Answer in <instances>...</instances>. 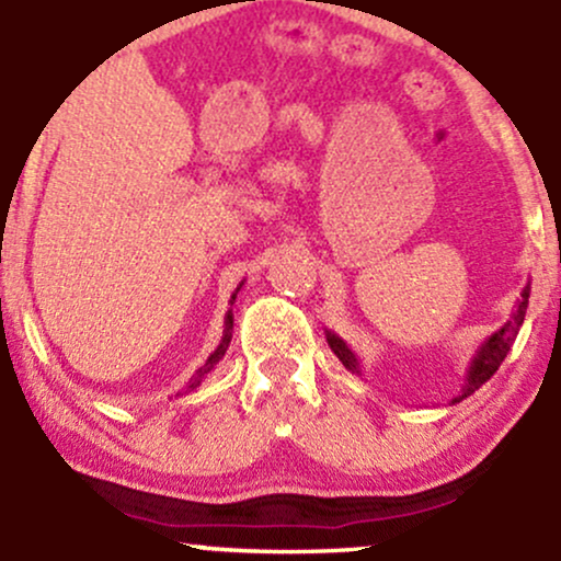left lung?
Segmentation results:
<instances>
[{
  "label": "left lung",
  "instance_id": "left-lung-1",
  "mask_svg": "<svg viewBox=\"0 0 561 561\" xmlns=\"http://www.w3.org/2000/svg\"><path fill=\"white\" fill-rule=\"evenodd\" d=\"M527 300H530V282H527V285L523 287V293H519V298L512 308V317L506 319V324L501 327V330H495L491 337H488L485 343H482L478 351H474L472 362H469V366H467L465 382H461V392L450 403L465 401L467 396H472L474 390L482 388V385H485L488 379H491L495 371H499L501 362H504L506 353L512 351L514 340H517L519 327H523L525 311H527ZM327 343H330L332 353L340 358V362H343V366L347 371H351V375L362 377V362H358L356 353L351 351V345H347L345 340L340 337V334L327 330Z\"/></svg>",
  "mask_w": 561,
  "mask_h": 561
}]
</instances>
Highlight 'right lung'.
Here are the masks:
<instances>
[{
  "label": "right lung",
  "instance_id": "1",
  "mask_svg": "<svg viewBox=\"0 0 561 561\" xmlns=\"http://www.w3.org/2000/svg\"><path fill=\"white\" fill-rule=\"evenodd\" d=\"M244 285V282H242ZM240 285V287H242ZM240 287L234 289V295H231V300H229V306H234V300H237V293H240ZM231 330H234V313H231V308L227 311V317H224V337H221V343H218V347L214 353H210L208 356V362H205L203 366H199V369L195 371V377H192V385H190V390H195L199 382H203L205 377L210 375V371L216 369V364L221 362L224 358V353H227V347H229V343H231Z\"/></svg>",
  "mask_w": 561,
  "mask_h": 561
}]
</instances>
